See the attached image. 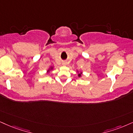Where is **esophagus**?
Returning <instances> with one entry per match:
<instances>
[{
  "label": "esophagus",
  "instance_id": "1",
  "mask_svg": "<svg viewBox=\"0 0 133 133\" xmlns=\"http://www.w3.org/2000/svg\"><path fill=\"white\" fill-rule=\"evenodd\" d=\"M62 64H63V65H66V62H63V63H62Z\"/></svg>",
  "mask_w": 133,
  "mask_h": 133
}]
</instances>
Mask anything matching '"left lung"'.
Segmentation results:
<instances>
[{
  "label": "left lung",
  "mask_w": 133,
  "mask_h": 133,
  "mask_svg": "<svg viewBox=\"0 0 133 133\" xmlns=\"http://www.w3.org/2000/svg\"><path fill=\"white\" fill-rule=\"evenodd\" d=\"M78 76L81 77V73H79V74H78Z\"/></svg>",
  "instance_id": "8db88e82"
}]
</instances>
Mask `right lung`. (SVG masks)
<instances>
[{
    "instance_id": "1",
    "label": "right lung",
    "mask_w": 133,
    "mask_h": 133,
    "mask_svg": "<svg viewBox=\"0 0 133 133\" xmlns=\"http://www.w3.org/2000/svg\"><path fill=\"white\" fill-rule=\"evenodd\" d=\"M52 69H53V67H50V68H49V69L47 70V71H50V70H52Z\"/></svg>"
}]
</instances>
